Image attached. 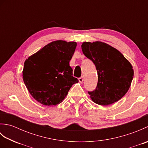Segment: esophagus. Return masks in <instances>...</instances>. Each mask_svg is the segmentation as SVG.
I'll return each instance as SVG.
<instances>
[{
    "mask_svg": "<svg viewBox=\"0 0 148 148\" xmlns=\"http://www.w3.org/2000/svg\"><path fill=\"white\" fill-rule=\"evenodd\" d=\"M78 80H79V83H83V77H81L79 78V79H78Z\"/></svg>",
    "mask_w": 148,
    "mask_h": 148,
    "instance_id": "obj_1",
    "label": "esophagus"
}]
</instances>
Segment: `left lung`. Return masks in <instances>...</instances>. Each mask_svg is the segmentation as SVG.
<instances>
[{
    "mask_svg": "<svg viewBox=\"0 0 148 148\" xmlns=\"http://www.w3.org/2000/svg\"><path fill=\"white\" fill-rule=\"evenodd\" d=\"M81 48L95 64L98 74L96 89L88 92L92 101L108 106L120 100L130 88L134 77L130 62L118 49L101 41L84 42Z\"/></svg>",
    "mask_w": 148,
    "mask_h": 148,
    "instance_id": "1",
    "label": "left lung"
}]
</instances>
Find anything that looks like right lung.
<instances>
[{
  "instance_id": "right-lung-1",
  "label": "right lung",
  "mask_w": 148,
  "mask_h": 148,
  "mask_svg": "<svg viewBox=\"0 0 148 148\" xmlns=\"http://www.w3.org/2000/svg\"><path fill=\"white\" fill-rule=\"evenodd\" d=\"M76 46V42L55 40L25 61L24 83L37 102L48 106L59 104L72 84L78 83L69 65Z\"/></svg>"
}]
</instances>
